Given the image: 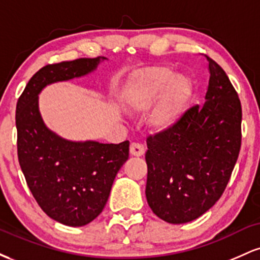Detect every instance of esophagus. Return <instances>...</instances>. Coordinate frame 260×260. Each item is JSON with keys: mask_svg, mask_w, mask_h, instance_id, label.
<instances>
[{"mask_svg": "<svg viewBox=\"0 0 260 260\" xmlns=\"http://www.w3.org/2000/svg\"><path fill=\"white\" fill-rule=\"evenodd\" d=\"M129 153L131 155H133V156H142V155L145 153V149L142 144H139V143H132L129 148Z\"/></svg>", "mask_w": 260, "mask_h": 260, "instance_id": "esophagus-1", "label": "esophagus"}]
</instances>
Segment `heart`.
Listing matches in <instances>:
<instances>
[{
    "mask_svg": "<svg viewBox=\"0 0 260 260\" xmlns=\"http://www.w3.org/2000/svg\"><path fill=\"white\" fill-rule=\"evenodd\" d=\"M193 94V83L186 74L176 73L168 66L140 71L123 92L124 107L129 111H147L157 100L149 115V124L156 131H168L180 121Z\"/></svg>",
    "mask_w": 260,
    "mask_h": 260,
    "instance_id": "heart-1",
    "label": "heart"
}]
</instances>
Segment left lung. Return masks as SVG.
Listing matches in <instances>:
<instances>
[{
    "label": "left lung",
    "mask_w": 260,
    "mask_h": 260,
    "mask_svg": "<svg viewBox=\"0 0 260 260\" xmlns=\"http://www.w3.org/2000/svg\"><path fill=\"white\" fill-rule=\"evenodd\" d=\"M209 84L203 106H193L168 131L147 139L145 196L169 223L198 219L219 201L241 148L242 109L225 71L207 57Z\"/></svg>",
    "instance_id": "left-lung-1"
}]
</instances>
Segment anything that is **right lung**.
Wrapping results in <instances>:
<instances>
[{
	"label": "right lung",
	"instance_id": "right-lung-1",
	"mask_svg": "<svg viewBox=\"0 0 260 260\" xmlns=\"http://www.w3.org/2000/svg\"><path fill=\"white\" fill-rule=\"evenodd\" d=\"M106 57L79 58L45 66L26 84L17 103L18 160L35 201L51 219L84 226L105 208L118 170L129 155V142L62 138L45 124L39 94L47 85L94 72Z\"/></svg>",
	"mask_w": 260,
	"mask_h": 260
}]
</instances>
